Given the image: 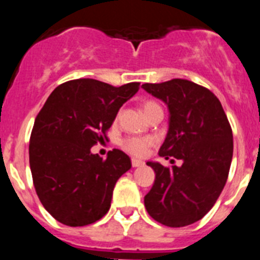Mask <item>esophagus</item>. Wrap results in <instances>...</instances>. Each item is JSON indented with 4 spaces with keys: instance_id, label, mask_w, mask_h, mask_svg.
I'll return each mask as SVG.
<instances>
[{
    "instance_id": "esophagus-1",
    "label": "esophagus",
    "mask_w": 260,
    "mask_h": 260,
    "mask_svg": "<svg viewBox=\"0 0 260 260\" xmlns=\"http://www.w3.org/2000/svg\"><path fill=\"white\" fill-rule=\"evenodd\" d=\"M132 165L134 168H138V167H142V165H144V162L142 161V160H138V158H133Z\"/></svg>"
}]
</instances>
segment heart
I'll return each mask as SVG.
<instances>
[{"mask_svg": "<svg viewBox=\"0 0 260 260\" xmlns=\"http://www.w3.org/2000/svg\"><path fill=\"white\" fill-rule=\"evenodd\" d=\"M158 107L155 102H144L142 105V109H143L144 114H148L150 112H152L153 109H157ZM153 143V141L151 138H127L122 142L123 150L126 152L132 153L135 156H143L147 152V148Z\"/></svg>", "mask_w": 260, "mask_h": 260, "instance_id": "obj_1", "label": "heart"}]
</instances>
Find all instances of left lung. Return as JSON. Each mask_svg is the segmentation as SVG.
Returning <instances> with one entry per match:
<instances>
[{
	"mask_svg": "<svg viewBox=\"0 0 260 260\" xmlns=\"http://www.w3.org/2000/svg\"><path fill=\"white\" fill-rule=\"evenodd\" d=\"M142 88L169 110V127L158 155L182 161L172 168L147 161L156 178L144 206L160 224L186 226L201 220L224 189L233 156L231 125L219 99L190 80L146 83Z\"/></svg>",
	"mask_w": 260,
	"mask_h": 260,
	"instance_id": "1",
	"label": "left lung"
}]
</instances>
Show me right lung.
Segmentation results:
<instances>
[{
    "label": "right lung",
    "mask_w": 260,
    "mask_h": 260,
    "mask_svg": "<svg viewBox=\"0 0 260 260\" xmlns=\"http://www.w3.org/2000/svg\"><path fill=\"white\" fill-rule=\"evenodd\" d=\"M139 83L121 87L75 79L57 87L39 112L29 139V167L45 210L62 224L83 226L109 211L117 180L132 168L125 152H91Z\"/></svg>",
    "instance_id": "add662e5"
}]
</instances>
